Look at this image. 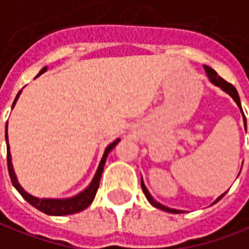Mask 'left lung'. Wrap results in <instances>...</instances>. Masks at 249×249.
<instances>
[{"label":"left lung","mask_w":249,"mask_h":249,"mask_svg":"<svg viewBox=\"0 0 249 249\" xmlns=\"http://www.w3.org/2000/svg\"><path fill=\"white\" fill-rule=\"evenodd\" d=\"M205 71H206V74H208V76H209L210 82L214 83L215 86H218V88H221L225 93H228V94L231 95L232 98L234 100V102L237 104V107H240V110H241V113H243V116H244V112H243V109H241V102H240V97H239V93H237V90H236V88H234L232 83L227 82L225 79H222L221 76L218 75L217 72H215L213 69H210L209 66H205ZM244 125H246V129H247V120H246V116H244ZM142 193L145 194V197H147V199H148L149 202L154 205L155 208H158V209L160 210H164V212H168V213H183L182 210H177V209H170V208H167V206H164V205H161V203H159L158 201H155L154 197L149 194V191L147 190V187H145V185H144V182H142ZM225 196V193L222 194V196H220V197L215 199V202H218L220 199H221L222 197ZM214 202V203H215Z\"/></svg>","instance_id":"left-lung-1"}]
</instances>
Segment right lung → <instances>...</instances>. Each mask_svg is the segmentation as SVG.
Wrapping results in <instances>:
<instances>
[{
  "label": "right lung",
  "mask_w": 249,
  "mask_h": 249,
  "mask_svg": "<svg viewBox=\"0 0 249 249\" xmlns=\"http://www.w3.org/2000/svg\"><path fill=\"white\" fill-rule=\"evenodd\" d=\"M46 70L47 67H44V69L39 72V75L40 74H43ZM20 94H21V91H18V94H17V97L15 98V102H13L12 107L16 105V101L18 100V95ZM6 128H8V124H6ZM5 139H6V148H8V154H6V159H8V171H9V177L10 180H12V183H13V186H15L16 189H17V191L21 194L22 198H24L25 201H28V202L31 203L32 206H35L36 209H39L40 212H43V213H46V214L50 215L74 214V213H78V212L85 210L90 203L93 202L95 194H97V190H98V187H100L101 175H102V171H104V166H105V163H107V155H109V152H110L114 147H116V144L120 142V140H116V142H113L112 144L107 145V149H105V154H104L102 159H101V163L100 166H98L97 173H95L94 178H93L91 183L89 185V187L86 190H83L82 193H79L75 197L66 198V199H51V198L34 197V196L28 194L27 191H24V189L20 186L18 180L16 178V174L15 171H13V166H12V156H10L9 142H8V129L5 130Z\"/></svg>",
  "instance_id": "obj_1"
}]
</instances>
